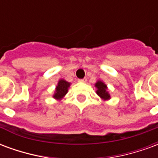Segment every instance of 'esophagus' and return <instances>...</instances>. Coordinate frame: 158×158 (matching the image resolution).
I'll return each instance as SVG.
<instances>
[{
    "instance_id": "1",
    "label": "esophagus",
    "mask_w": 158,
    "mask_h": 158,
    "mask_svg": "<svg viewBox=\"0 0 158 158\" xmlns=\"http://www.w3.org/2000/svg\"><path fill=\"white\" fill-rule=\"evenodd\" d=\"M78 81H79V83H85L86 81H87V79H79Z\"/></svg>"
}]
</instances>
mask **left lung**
Listing matches in <instances>:
<instances>
[{
    "instance_id": "left-lung-1",
    "label": "left lung",
    "mask_w": 158,
    "mask_h": 158,
    "mask_svg": "<svg viewBox=\"0 0 158 158\" xmlns=\"http://www.w3.org/2000/svg\"><path fill=\"white\" fill-rule=\"evenodd\" d=\"M96 87L97 88L96 93L97 95L104 100H107L110 98V96L108 92L106 91V85L102 81H98L96 84Z\"/></svg>"
}]
</instances>
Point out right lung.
I'll return each mask as SVG.
<instances>
[{
	"label": "right lung",
	"mask_w": 158,
	"mask_h": 158,
	"mask_svg": "<svg viewBox=\"0 0 158 158\" xmlns=\"http://www.w3.org/2000/svg\"><path fill=\"white\" fill-rule=\"evenodd\" d=\"M70 83L67 82L63 79H61L58 82V85L56 86V93L54 95V98L56 99H61L63 96H65L67 92H68V89H69Z\"/></svg>",
	"instance_id": "1"
}]
</instances>
